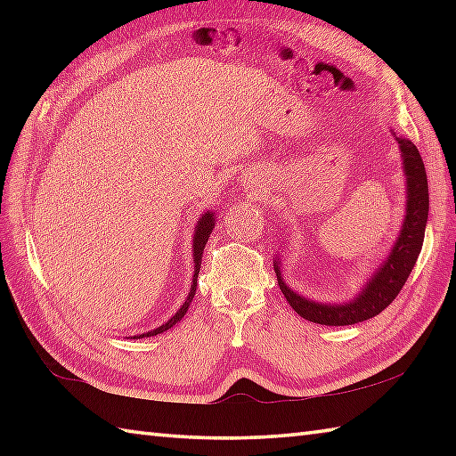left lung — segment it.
<instances>
[{
  "label": "left lung",
  "mask_w": 456,
  "mask_h": 456,
  "mask_svg": "<svg viewBox=\"0 0 456 456\" xmlns=\"http://www.w3.org/2000/svg\"><path fill=\"white\" fill-rule=\"evenodd\" d=\"M395 137V133L392 131ZM398 147L402 152V164L405 174V216L400 229V235L384 263L374 270V274L366 280L361 292L353 299L341 304H323L309 299L302 294L294 292L284 282L282 270H280V256L274 260V270L278 278V286L282 289L288 304L292 305L297 315L312 323L319 325H354L358 322H366L388 307L395 296L400 294L405 280L410 278L411 270L418 260L423 237H425V225H428L429 216V188H428V174L421 160V154L418 147L403 137H395Z\"/></svg>",
  "instance_id": "obj_1"
}]
</instances>
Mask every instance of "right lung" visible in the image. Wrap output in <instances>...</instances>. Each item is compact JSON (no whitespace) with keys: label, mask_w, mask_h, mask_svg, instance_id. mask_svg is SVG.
<instances>
[{"label":"right lung","mask_w":456,"mask_h":456,"mask_svg":"<svg viewBox=\"0 0 456 456\" xmlns=\"http://www.w3.org/2000/svg\"><path fill=\"white\" fill-rule=\"evenodd\" d=\"M213 227H216V216H213V211H203L201 216H200V219H198V223H196V229H193V240H191V243H193V245H191V253H193V278H191V288H190V294H188V297H186V302L182 304V307L168 319L167 323H162L160 327L152 329V331H149V333H142V335H139V337H152V335H159V333L168 331L170 327L176 325V323L180 322V319H182L183 315H186L188 307H190V304H191V299H193V296H196L198 273H200V268H201L203 248H206V243H208V239H209V235H211Z\"/></svg>","instance_id":"right-lung-1"}]
</instances>
